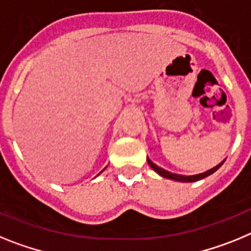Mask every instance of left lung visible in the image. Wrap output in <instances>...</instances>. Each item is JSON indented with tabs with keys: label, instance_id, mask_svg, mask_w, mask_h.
Returning a JSON list of instances; mask_svg holds the SVG:
<instances>
[{
	"label": "left lung",
	"instance_id": "8db88e82",
	"mask_svg": "<svg viewBox=\"0 0 251 251\" xmlns=\"http://www.w3.org/2000/svg\"><path fill=\"white\" fill-rule=\"evenodd\" d=\"M147 160H148V163H149L150 167H151L152 171H155L156 173L160 176V177L167 178V179L176 180V182H183V183H192V182H197V180H200V179H203V178L208 177V176H211L212 173H215V172H216L217 169H219V168L224 164V162H225V160H222V162L220 163V164H217L216 167L211 168V169L203 172V173L195 174V176H183V174H176V173H172V172L165 171V169H163V168H160V167H158L156 164H154V163H152L149 158H147Z\"/></svg>",
	"mask_w": 251,
	"mask_h": 251
}]
</instances>
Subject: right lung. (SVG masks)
Instances as JSON below:
<instances>
[{
	"label": "right lung",
	"mask_w": 251,
	"mask_h": 251,
	"mask_svg": "<svg viewBox=\"0 0 251 251\" xmlns=\"http://www.w3.org/2000/svg\"><path fill=\"white\" fill-rule=\"evenodd\" d=\"M104 169H106V168H104ZM104 169H103V171H104ZM103 171H102V172H103ZM102 172H100V174H101V173H102Z\"/></svg>",
	"instance_id": "add662e5"
}]
</instances>
